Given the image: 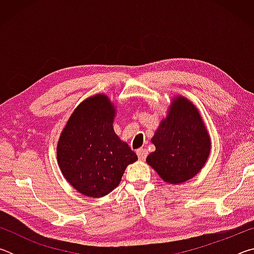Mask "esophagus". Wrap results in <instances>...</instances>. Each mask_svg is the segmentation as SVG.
Returning <instances> with one entry per match:
<instances>
[{"label":"esophagus","mask_w":254,"mask_h":254,"mask_svg":"<svg viewBox=\"0 0 254 254\" xmlns=\"http://www.w3.org/2000/svg\"><path fill=\"white\" fill-rule=\"evenodd\" d=\"M136 154H137V157H139L140 160H144V159L147 158V156H148V150L141 148V149L137 150Z\"/></svg>","instance_id":"1"}]
</instances>
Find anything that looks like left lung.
Wrapping results in <instances>:
<instances>
[{
  "instance_id": "8db88e82",
  "label": "left lung",
  "mask_w": 254,
  "mask_h": 254,
  "mask_svg": "<svg viewBox=\"0 0 254 254\" xmlns=\"http://www.w3.org/2000/svg\"><path fill=\"white\" fill-rule=\"evenodd\" d=\"M159 124L151 142L156 150L147 163L163 182L179 185L199 173L210 153V136L199 111L186 97L177 96Z\"/></svg>"
}]
</instances>
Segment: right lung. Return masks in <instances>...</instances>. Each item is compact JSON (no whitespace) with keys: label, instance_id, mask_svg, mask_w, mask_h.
<instances>
[{"label":"right lung","instance_id":"obj_1","mask_svg":"<svg viewBox=\"0 0 254 254\" xmlns=\"http://www.w3.org/2000/svg\"><path fill=\"white\" fill-rule=\"evenodd\" d=\"M115 106L105 94L86 98L59 136L57 161L64 177L87 197H103L119 186L126 168L137 160L114 132Z\"/></svg>","mask_w":254,"mask_h":254}]
</instances>
